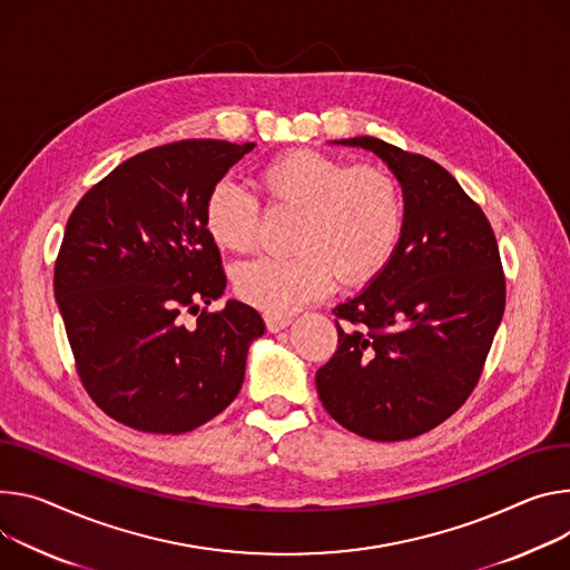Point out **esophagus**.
I'll return each mask as SVG.
<instances>
[{
	"mask_svg": "<svg viewBox=\"0 0 570 570\" xmlns=\"http://www.w3.org/2000/svg\"><path fill=\"white\" fill-rule=\"evenodd\" d=\"M264 321H266L268 332H273V334H277L291 325V316H282V314H264Z\"/></svg>",
	"mask_w": 570,
	"mask_h": 570,
	"instance_id": "1",
	"label": "esophagus"
}]
</instances>
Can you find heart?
Returning <instances> with one entry per match:
<instances>
[{"mask_svg": "<svg viewBox=\"0 0 570 570\" xmlns=\"http://www.w3.org/2000/svg\"><path fill=\"white\" fill-rule=\"evenodd\" d=\"M268 209L295 212L291 254H268L238 266L236 293L266 314L286 316L323 297L334 279L361 284L389 262L404 229L400 181L384 166L347 161L318 149H288L256 173ZM204 227L227 252L256 240L258 206L236 184L223 181L204 202Z\"/></svg>", "mask_w": 570, "mask_h": 570, "instance_id": "obj_1", "label": "heart"}]
</instances>
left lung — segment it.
<instances>
[{"mask_svg":"<svg viewBox=\"0 0 570 570\" xmlns=\"http://www.w3.org/2000/svg\"><path fill=\"white\" fill-rule=\"evenodd\" d=\"M336 142L391 168L404 229L371 286L334 308L338 347L316 389L345 430L406 441L448 421L480 382L504 314L500 249L480 204L436 161L373 136Z\"/></svg>","mask_w":570,"mask_h":570,"instance_id":"8db88e82","label":"left lung"}]
</instances>
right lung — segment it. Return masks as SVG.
<instances>
[{"label":"right lung","instance_id":"obj_1","mask_svg":"<svg viewBox=\"0 0 570 570\" xmlns=\"http://www.w3.org/2000/svg\"><path fill=\"white\" fill-rule=\"evenodd\" d=\"M254 142L177 140L120 164L68 218L55 295L79 380L114 421L184 434L238 395L249 343L266 325L225 293L204 202ZM193 313L196 321L185 325Z\"/></svg>","mask_w":570,"mask_h":570}]
</instances>
